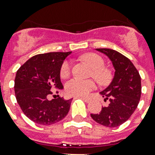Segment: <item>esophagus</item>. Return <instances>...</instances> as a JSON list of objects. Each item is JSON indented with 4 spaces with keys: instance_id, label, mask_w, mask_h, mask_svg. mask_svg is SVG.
I'll return each mask as SVG.
<instances>
[{
    "instance_id": "obj_1",
    "label": "esophagus",
    "mask_w": 155,
    "mask_h": 155,
    "mask_svg": "<svg viewBox=\"0 0 155 155\" xmlns=\"http://www.w3.org/2000/svg\"><path fill=\"white\" fill-rule=\"evenodd\" d=\"M81 99L84 100V101L85 102H87V103H88V102L90 101V99H89V98H87V97H81Z\"/></svg>"
}]
</instances>
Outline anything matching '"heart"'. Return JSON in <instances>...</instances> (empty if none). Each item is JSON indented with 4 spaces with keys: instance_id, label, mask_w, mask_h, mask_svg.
Segmentation results:
<instances>
[{
    "instance_id": "b5f03b06",
    "label": "heart",
    "mask_w": 155,
    "mask_h": 155,
    "mask_svg": "<svg viewBox=\"0 0 155 155\" xmlns=\"http://www.w3.org/2000/svg\"><path fill=\"white\" fill-rule=\"evenodd\" d=\"M83 59L86 61L92 68L91 75L101 84H106L110 82L112 74L108 68H104V61L97 54L87 53L83 55ZM71 64L69 60H65L60 68V75L63 79L71 75ZM97 84L92 80H81L79 78H73L66 84V92L70 96L82 97L86 96L91 91L95 89Z\"/></svg>"
}]
</instances>
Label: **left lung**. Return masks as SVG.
Returning <instances> with one entry per match:
<instances>
[{"mask_svg": "<svg viewBox=\"0 0 155 155\" xmlns=\"http://www.w3.org/2000/svg\"><path fill=\"white\" fill-rule=\"evenodd\" d=\"M110 59L114 69L112 82L101 94L108 100L107 107L99 113H92L95 121L106 127H117L131 117L139 103L142 94L141 76L131 61L122 54L107 48L96 49Z\"/></svg>", "mask_w": 155, "mask_h": 155, "instance_id": "1", "label": "left lung"}]
</instances>
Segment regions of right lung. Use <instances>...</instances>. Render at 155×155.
Returning a JSON list of instances; mask_svg holds the SVG:
<instances>
[{
	"label": "right lung",
	"mask_w": 155,
	"mask_h": 155,
	"mask_svg": "<svg viewBox=\"0 0 155 155\" xmlns=\"http://www.w3.org/2000/svg\"><path fill=\"white\" fill-rule=\"evenodd\" d=\"M71 52H50L33 56L21 66L14 81L15 97L26 117L34 122L50 125L60 121L70 109L72 99L48 100L52 90L63 88L62 63Z\"/></svg>",
	"instance_id": "obj_1"
}]
</instances>
